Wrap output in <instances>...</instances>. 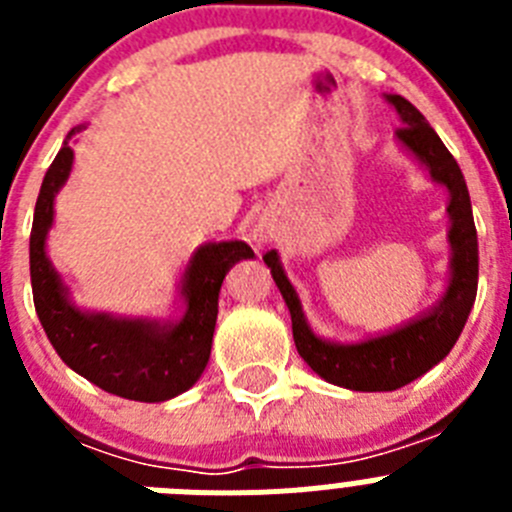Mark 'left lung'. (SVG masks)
<instances>
[{
	"label": "left lung",
	"mask_w": 512,
	"mask_h": 512,
	"mask_svg": "<svg viewBox=\"0 0 512 512\" xmlns=\"http://www.w3.org/2000/svg\"><path fill=\"white\" fill-rule=\"evenodd\" d=\"M387 99L395 104V110L402 117L397 138L423 161L433 179L451 192L449 241L454 246V261H451L449 289L441 305L431 315L372 341L356 343V346L325 343L307 328L295 289L284 277L282 266L277 264V253L269 251L264 256L292 315V336H295V346L302 359L325 382L356 392L397 390L436 366L459 341L474 297H477V228H474L472 202H469L467 182L461 176L459 164L449 148L443 146L436 130L408 99L400 94H387Z\"/></svg>",
	"instance_id": "left-lung-1"
}]
</instances>
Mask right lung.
Here are the masks:
<instances>
[{
	"label": "right lung",
	"instance_id": "1",
	"mask_svg": "<svg viewBox=\"0 0 512 512\" xmlns=\"http://www.w3.org/2000/svg\"><path fill=\"white\" fill-rule=\"evenodd\" d=\"M76 128L69 135H74ZM74 148L63 143L35 202L30 230V282L45 336L66 364L110 395L138 402H164L189 390L210 359L217 295L230 266L251 259L243 241L202 246L184 277L187 312L169 328L140 320L87 315L66 302L58 274L45 256V233L53 223V197L69 179Z\"/></svg>",
	"mask_w": 512,
	"mask_h": 512
}]
</instances>
